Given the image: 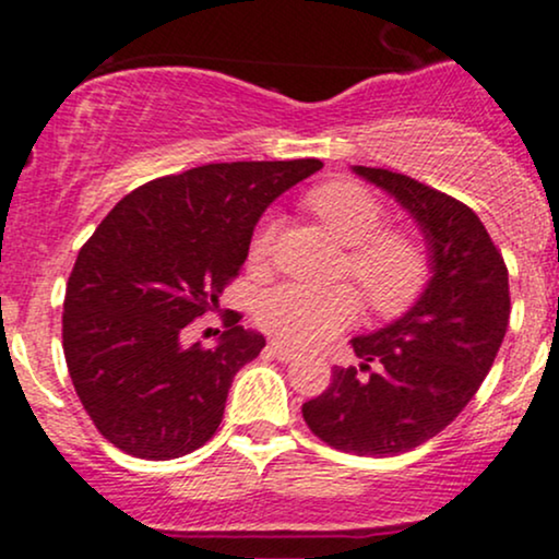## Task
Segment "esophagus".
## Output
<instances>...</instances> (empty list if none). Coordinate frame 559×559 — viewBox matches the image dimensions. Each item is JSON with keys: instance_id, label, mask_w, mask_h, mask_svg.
Here are the masks:
<instances>
[{"instance_id": "34e87169", "label": "esophagus", "mask_w": 559, "mask_h": 559, "mask_svg": "<svg viewBox=\"0 0 559 559\" xmlns=\"http://www.w3.org/2000/svg\"><path fill=\"white\" fill-rule=\"evenodd\" d=\"M267 352H271L273 357H278V360H284V362L297 360V357H299V352L294 349V346L284 344V342H271V344H267Z\"/></svg>"}]
</instances>
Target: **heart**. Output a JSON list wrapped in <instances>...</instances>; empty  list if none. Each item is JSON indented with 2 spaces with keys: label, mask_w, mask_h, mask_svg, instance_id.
I'll use <instances>...</instances> for the list:
<instances>
[{
  "label": "heart",
  "mask_w": 559,
  "mask_h": 559,
  "mask_svg": "<svg viewBox=\"0 0 559 559\" xmlns=\"http://www.w3.org/2000/svg\"><path fill=\"white\" fill-rule=\"evenodd\" d=\"M316 217L344 247H352L349 273L368 294L381 316L407 310L428 281V258L404 234H378L383 226L381 202L355 181H331L307 197ZM275 226L262 221L249 241V260L262 262L271 252ZM360 312V297L352 286L281 284L258 299V320L273 336L297 346L329 342Z\"/></svg>",
  "instance_id": "obj_1"
}]
</instances>
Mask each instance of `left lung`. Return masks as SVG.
<instances>
[{
    "label": "left lung",
    "mask_w": 559,
    "mask_h": 559,
    "mask_svg": "<svg viewBox=\"0 0 559 559\" xmlns=\"http://www.w3.org/2000/svg\"><path fill=\"white\" fill-rule=\"evenodd\" d=\"M352 173L418 223L431 278L407 312L352 338L360 368L336 365L331 386L301 404V415L333 449L389 457L433 439L476 396L510 323V286L502 254L467 204L402 173Z\"/></svg>",
    "instance_id": "left-lung-1"
}]
</instances>
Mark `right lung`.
<instances>
[{"mask_svg": "<svg viewBox=\"0 0 559 559\" xmlns=\"http://www.w3.org/2000/svg\"><path fill=\"white\" fill-rule=\"evenodd\" d=\"M320 159L213 163L139 186L81 247L68 278L62 349L75 394L110 444L173 460L213 439L234 376L265 336L234 316L213 349L191 320L247 260L254 226Z\"/></svg>", "mask_w": 559, "mask_h": 559, "instance_id": "obj_1", "label": "right lung"}]
</instances>
